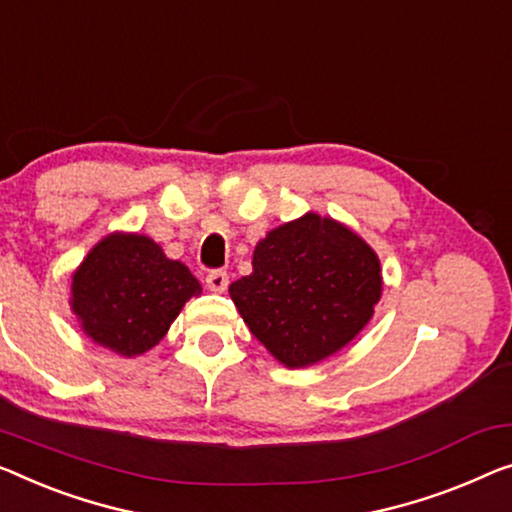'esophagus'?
<instances>
[{
  "label": "esophagus",
  "instance_id": "obj_1",
  "mask_svg": "<svg viewBox=\"0 0 512 512\" xmlns=\"http://www.w3.org/2000/svg\"><path fill=\"white\" fill-rule=\"evenodd\" d=\"M227 285H230V276H227V271L223 269H213L209 271L207 276V287L211 289V292H225Z\"/></svg>",
  "mask_w": 512,
  "mask_h": 512
}]
</instances>
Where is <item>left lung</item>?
Instances as JSON below:
<instances>
[{
    "label": "left lung",
    "mask_w": 512,
    "mask_h": 512,
    "mask_svg": "<svg viewBox=\"0 0 512 512\" xmlns=\"http://www.w3.org/2000/svg\"><path fill=\"white\" fill-rule=\"evenodd\" d=\"M230 296L280 363L305 368L370 322L381 296L379 259L345 225L308 213L257 243L253 273L232 282Z\"/></svg>",
    "instance_id": "left-lung-1"
}]
</instances>
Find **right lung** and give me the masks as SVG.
Segmentation results:
<instances>
[{
    "mask_svg": "<svg viewBox=\"0 0 512 512\" xmlns=\"http://www.w3.org/2000/svg\"><path fill=\"white\" fill-rule=\"evenodd\" d=\"M202 287L188 266L140 234H112L73 276V312L98 345L121 356L156 347Z\"/></svg>",
    "mask_w": 512,
    "mask_h": 512,
    "instance_id": "obj_1",
    "label": "right lung"
}]
</instances>
